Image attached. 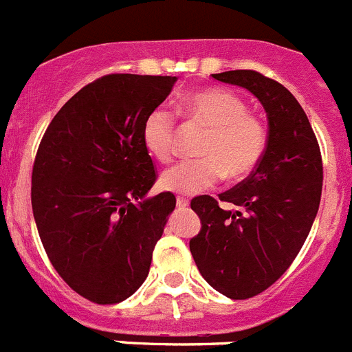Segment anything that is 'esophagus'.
Masks as SVG:
<instances>
[{
	"instance_id": "1",
	"label": "esophagus",
	"mask_w": 352,
	"mask_h": 352,
	"mask_svg": "<svg viewBox=\"0 0 352 352\" xmlns=\"http://www.w3.org/2000/svg\"><path fill=\"white\" fill-rule=\"evenodd\" d=\"M188 199H185V197H178L176 199V206L179 208V210H185V208H188Z\"/></svg>"
}]
</instances>
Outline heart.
Masks as SVG:
<instances>
[{
    "mask_svg": "<svg viewBox=\"0 0 352 352\" xmlns=\"http://www.w3.org/2000/svg\"><path fill=\"white\" fill-rule=\"evenodd\" d=\"M186 109L210 129L199 148L201 158L182 160L164 170L166 190L194 195L214 186L226 176L243 179L256 170L266 153L268 132L263 120L248 113L243 96L231 89L204 88L186 96ZM142 142L157 160L169 162L176 151V118L164 107L153 109L142 125Z\"/></svg>",
    "mask_w": 352,
    "mask_h": 352,
    "instance_id": "obj_1",
    "label": "heart"
}]
</instances>
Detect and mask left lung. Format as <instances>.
<instances>
[{
    "mask_svg": "<svg viewBox=\"0 0 352 352\" xmlns=\"http://www.w3.org/2000/svg\"><path fill=\"white\" fill-rule=\"evenodd\" d=\"M248 89L268 116V146L256 170L219 195L192 199L201 231L190 252L204 280L231 300L266 291L285 273L316 220L322 192V160L309 118L280 82L256 70L213 74Z\"/></svg>",
    "mask_w": 352,
    "mask_h": 352,
    "instance_id": "obj_1",
    "label": "left lung"
}]
</instances>
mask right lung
I'll return each instance as SVG.
<instances>
[{
	"label": "right lung",
	"mask_w": 352,
	"mask_h": 352,
	"mask_svg": "<svg viewBox=\"0 0 352 352\" xmlns=\"http://www.w3.org/2000/svg\"><path fill=\"white\" fill-rule=\"evenodd\" d=\"M178 77L111 74L60 109L31 174V206L60 276L98 305L126 300L149 264L176 197H146L157 179L142 125Z\"/></svg>",
	"instance_id": "add662e5"
}]
</instances>
